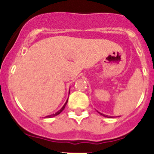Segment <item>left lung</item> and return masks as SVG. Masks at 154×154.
I'll return each mask as SVG.
<instances>
[{
  "mask_svg": "<svg viewBox=\"0 0 154 154\" xmlns=\"http://www.w3.org/2000/svg\"><path fill=\"white\" fill-rule=\"evenodd\" d=\"M100 115H102V116H104V115H103V114H100Z\"/></svg>",
  "mask_w": 154,
  "mask_h": 154,
  "instance_id": "left-lung-1",
  "label": "left lung"
}]
</instances>
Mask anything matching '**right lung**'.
Wrapping results in <instances>:
<instances>
[{"mask_svg":"<svg viewBox=\"0 0 154 154\" xmlns=\"http://www.w3.org/2000/svg\"><path fill=\"white\" fill-rule=\"evenodd\" d=\"M67 102H68V100H67V101H66V103H65V104H64V106H63V108H62L61 109H60V110H59V111L57 112H56L55 114L51 115V116H47V118H51V117H54V116H57V115H59V114H60V112H62V111H63V110L64 109H65V107H66V103H67Z\"/></svg>","mask_w":154,"mask_h":154,"instance_id":"obj_1","label":"right lung"}]
</instances>
